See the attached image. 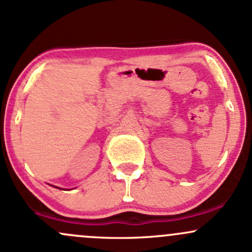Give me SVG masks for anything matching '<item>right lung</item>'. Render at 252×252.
Masks as SVG:
<instances>
[{
	"label": "right lung",
	"mask_w": 252,
	"mask_h": 252,
	"mask_svg": "<svg viewBox=\"0 0 252 252\" xmlns=\"http://www.w3.org/2000/svg\"><path fill=\"white\" fill-rule=\"evenodd\" d=\"M55 188H56V187H55ZM59 189H60V188H59Z\"/></svg>",
	"instance_id": "right-lung-1"
}]
</instances>
